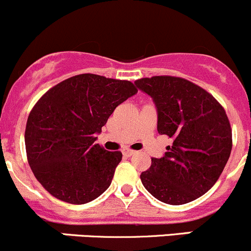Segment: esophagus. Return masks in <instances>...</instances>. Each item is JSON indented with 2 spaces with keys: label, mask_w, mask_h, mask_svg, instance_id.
I'll list each match as a JSON object with an SVG mask.
<instances>
[{
  "label": "esophagus",
  "mask_w": 251,
  "mask_h": 251,
  "mask_svg": "<svg viewBox=\"0 0 251 251\" xmlns=\"http://www.w3.org/2000/svg\"><path fill=\"white\" fill-rule=\"evenodd\" d=\"M135 153H136V151H131V149H124V151H123V154L125 156H132Z\"/></svg>",
  "instance_id": "esophagus-1"
}]
</instances>
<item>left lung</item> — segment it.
I'll list each match as a JSON object with an SVG mask.
<instances>
[{"instance_id":"left-lung-1","label":"left lung","mask_w":251,"mask_h":251,"mask_svg":"<svg viewBox=\"0 0 251 251\" xmlns=\"http://www.w3.org/2000/svg\"><path fill=\"white\" fill-rule=\"evenodd\" d=\"M135 85L155 104L159 135L173 141L142 173L144 188L170 205L196 201L216 183L231 155L226 111L210 93L184 78L144 77Z\"/></svg>"}]
</instances>
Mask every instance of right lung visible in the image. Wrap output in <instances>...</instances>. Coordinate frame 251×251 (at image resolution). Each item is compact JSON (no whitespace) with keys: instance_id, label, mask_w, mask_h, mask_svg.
Wrapping results in <instances>:
<instances>
[{"instance_id":"right-lung-1","label":"right lung","mask_w":251,"mask_h":251,"mask_svg":"<svg viewBox=\"0 0 251 251\" xmlns=\"http://www.w3.org/2000/svg\"><path fill=\"white\" fill-rule=\"evenodd\" d=\"M137 93L132 82L81 74L47 91L27 118L25 148L37 181L53 197L86 204L109 188L120 151L96 144L115 108Z\"/></svg>"}]
</instances>
